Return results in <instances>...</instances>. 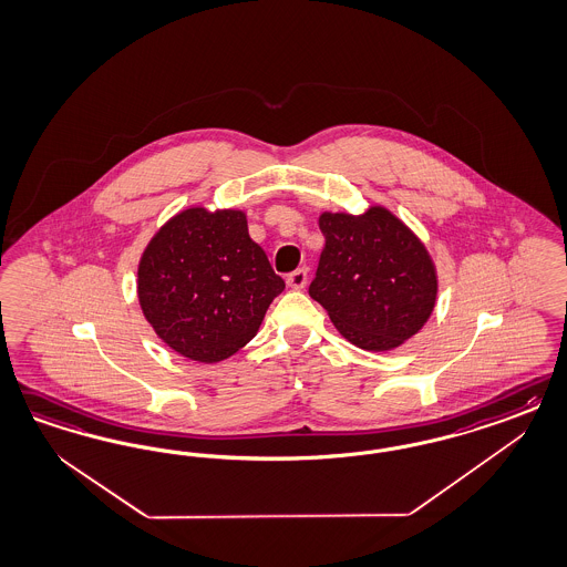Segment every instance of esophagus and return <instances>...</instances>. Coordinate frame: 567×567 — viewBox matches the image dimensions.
Here are the masks:
<instances>
[{
	"label": "esophagus",
	"instance_id": "esophagus-1",
	"mask_svg": "<svg viewBox=\"0 0 567 567\" xmlns=\"http://www.w3.org/2000/svg\"><path fill=\"white\" fill-rule=\"evenodd\" d=\"M286 281L292 290H302L309 284V271L307 269H296L293 274L288 275Z\"/></svg>",
	"mask_w": 567,
	"mask_h": 567
}]
</instances>
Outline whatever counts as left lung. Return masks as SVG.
I'll list each match as a JSON object with an SVG mask.
<instances>
[{
    "instance_id": "8db88e82",
    "label": "left lung",
    "mask_w": 567,
    "mask_h": 567,
    "mask_svg": "<svg viewBox=\"0 0 567 567\" xmlns=\"http://www.w3.org/2000/svg\"><path fill=\"white\" fill-rule=\"evenodd\" d=\"M326 248L312 300L350 344L385 352L420 331L436 307L439 274L425 244L392 210L321 213Z\"/></svg>"
}]
</instances>
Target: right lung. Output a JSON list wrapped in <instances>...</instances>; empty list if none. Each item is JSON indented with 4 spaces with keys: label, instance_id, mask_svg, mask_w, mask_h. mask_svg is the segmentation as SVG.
Masks as SVG:
<instances>
[{
    "label": "right lung",
    "instance_id": "add662e5",
    "mask_svg": "<svg viewBox=\"0 0 567 567\" xmlns=\"http://www.w3.org/2000/svg\"><path fill=\"white\" fill-rule=\"evenodd\" d=\"M284 288L238 208H185L152 236L137 265L147 323L166 347L206 365L246 347Z\"/></svg>",
    "mask_w": 567,
    "mask_h": 567
}]
</instances>
